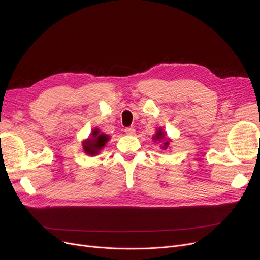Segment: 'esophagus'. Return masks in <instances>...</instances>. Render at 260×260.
I'll return each instance as SVG.
<instances>
[{
  "label": "esophagus",
  "instance_id": "obj_1",
  "mask_svg": "<svg viewBox=\"0 0 260 260\" xmlns=\"http://www.w3.org/2000/svg\"><path fill=\"white\" fill-rule=\"evenodd\" d=\"M125 132L128 134V135H133L135 133V129L132 128V127H129V128H126L125 129Z\"/></svg>",
  "mask_w": 260,
  "mask_h": 260
}]
</instances>
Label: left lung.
<instances>
[{
	"mask_svg": "<svg viewBox=\"0 0 260 260\" xmlns=\"http://www.w3.org/2000/svg\"><path fill=\"white\" fill-rule=\"evenodd\" d=\"M153 140H154V141H163V140H164L162 148H163L164 150L167 149V147H168V145H169V140L165 138V132H163L162 129H158V130L156 131L155 137H153Z\"/></svg>",
	"mask_w": 260,
	"mask_h": 260,
	"instance_id": "obj_1",
	"label": "left lung"
}]
</instances>
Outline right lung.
<instances>
[{"label": "right lung", "instance_id": "obj_1", "mask_svg": "<svg viewBox=\"0 0 260 260\" xmlns=\"http://www.w3.org/2000/svg\"><path fill=\"white\" fill-rule=\"evenodd\" d=\"M92 137L82 143L83 150L86 154L95 155L100 153V150L105 147L106 143L109 141V135L101 133L98 129H94L92 132Z\"/></svg>", "mask_w": 260, "mask_h": 260}]
</instances>
